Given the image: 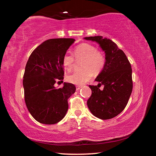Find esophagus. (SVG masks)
I'll return each mask as SVG.
<instances>
[{"label": "esophagus", "instance_id": "34e87169", "mask_svg": "<svg viewBox=\"0 0 156 156\" xmlns=\"http://www.w3.org/2000/svg\"><path fill=\"white\" fill-rule=\"evenodd\" d=\"M76 90H79V89L82 88V86H76Z\"/></svg>", "mask_w": 156, "mask_h": 156}]
</instances>
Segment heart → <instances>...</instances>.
<instances>
[{
    "mask_svg": "<svg viewBox=\"0 0 156 156\" xmlns=\"http://www.w3.org/2000/svg\"><path fill=\"white\" fill-rule=\"evenodd\" d=\"M73 53L76 59H83L81 64L83 69L69 75L67 77L69 83L83 85L91 78L93 72L98 73L105 67L106 58L104 53L97 50L96 47L91 44L84 43L79 44ZM62 63L65 69L70 72L73 67L74 58L72 54H66L62 58Z\"/></svg>",
    "mask_w": 156,
    "mask_h": 156,
    "instance_id": "obj_1",
    "label": "heart"
}]
</instances>
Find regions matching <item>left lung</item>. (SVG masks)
Returning a JSON list of instances; mask_svg holds the SVG:
<instances>
[{
  "label": "left lung",
  "mask_w": 156,
  "mask_h": 156,
  "mask_svg": "<svg viewBox=\"0 0 156 156\" xmlns=\"http://www.w3.org/2000/svg\"><path fill=\"white\" fill-rule=\"evenodd\" d=\"M84 38L98 43L106 58L104 68L95 80L98 84L89 85L91 95L87 103L94 116L111 119L122 112L128 103L133 89L131 66L124 51L110 39L100 36ZM101 85L104 86L102 90L99 89Z\"/></svg>",
  "instance_id": "8db88e82"
}]
</instances>
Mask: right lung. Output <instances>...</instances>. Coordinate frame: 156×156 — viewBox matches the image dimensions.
I'll return each instance as SVG.
<instances>
[{
	"label": "right lung",
	"mask_w": 156,
	"mask_h": 156,
	"mask_svg": "<svg viewBox=\"0 0 156 156\" xmlns=\"http://www.w3.org/2000/svg\"><path fill=\"white\" fill-rule=\"evenodd\" d=\"M73 38H54L43 42L34 50L23 76L25 101L32 117L40 123L54 125L65 117L69 99L76 87L64 83L62 88L54 84L63 82L62 58L74 43Z\"/></svg>",
	"instance_id": "add662e5"
}]
</instances>
